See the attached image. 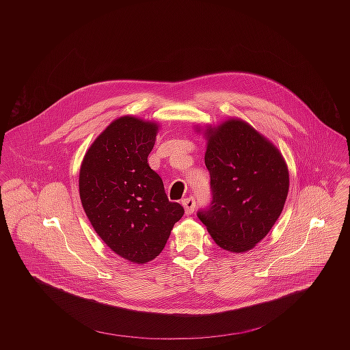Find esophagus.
I'll list each match as a JSON object with an SVG mask.
<instances>
[{"instance_id": "34e87169", "label": "esophagus", "mask_w": 350, "mask_h": 350, "mask_svg": "<svg viewBox=\"0 0 350 350\" xmlns=\"http://www.w3.org/2000/svg\"><path fill=\"white\" fill-rule=\"evenodd\" d=\"M182 204L185 207L186 214H191L194 211V208H196V198H193V197L185 198V200H182Z\"/></svg>"}]
</instances>
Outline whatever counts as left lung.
Wrapping results in <instances>:
<instances>
[{
	"label": "left lung",
	"mask_w": 350,
	"mask_h": 350,
	"mask_svg": "<svg viewBox=\"0 0 350 350\" xmlns=\"http://www.w3.org/2000/svg\"><path fill=\"white\" fill-rule=\"evenodd\" d=\"M204 164L211 203L197 213L218 247L247 252L278 221L290 176L279 150L243 120L208 126Z\"/></svg>",
	"instance_id": "1"
}]
</instances>
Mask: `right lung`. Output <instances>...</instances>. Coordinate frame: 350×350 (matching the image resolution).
Instances as JSON below:
<instances>
[{
    "instance_id": "1",
    "label": "right lung",
    "mask_w": 350,
    "mask_h": 350,
    "mask_svg": "<svg viewBox=\"0 0 350 350\" xmlns=\"http://www.w3.org/2000/svg\"><path fill=\"white\" fill-rule=\"evenodd\" d=\"M159 126L133 116L114 120L86 152L79 171L83 210L103 243L132 262L153 260L185 214L170 202L148 154Z\"/></svg>"
}]
</instances>
